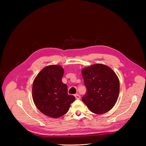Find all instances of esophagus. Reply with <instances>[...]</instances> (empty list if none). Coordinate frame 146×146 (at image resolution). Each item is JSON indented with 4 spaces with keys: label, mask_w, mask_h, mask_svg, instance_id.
<instances>
[{
    "label": "esophagus",
    "mask_w": 146,
    "mask_h": 146,
    "mask_svg": "<svg viewBox=\"0 0 146 146\" xmlns=\"http://www.w3.org/2000/svg\"><path fill=\"white\" fill-rule=\"evenodd\" d=\"M75 98H76V99H80V95L78 94H75Z\"/></svg>",
    "instance_id": "obj_1"
}]
</instances>
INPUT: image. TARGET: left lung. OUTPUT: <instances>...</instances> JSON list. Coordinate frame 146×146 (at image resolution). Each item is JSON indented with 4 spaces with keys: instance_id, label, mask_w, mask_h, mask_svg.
Returning <instances> with one entry per match:
<instances>
[{
    "instance_id": "8db88e82",
    "label": "left lung",
    "mask_w": 146,
    "mask_h": 146,
    "mask_svg": "<svg viewBox=\"0 0 146 146\" xmlns=\"http://www.w3.org/2000/svg\"><path fill=\"white\" fill-rule=\"evenodd\" d=\"M86 94L82 101L92 112L103 114L115 104L119 94V80L110 68L95 64L82 70Z\"/></svg>"
}]
</instances>
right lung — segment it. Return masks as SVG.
I'll return each instance as SVG.
<instances>
[{"label": "right lung", "instance_id": "add662e5", "mask_svg": "<svg viewBox=\"0 0 146 146\" xmlns=\"http://www.w3.org/2000/svg\"><path fill=\"white\" fill-rule=\"evenodd\" d=\"M63 74V68L60 65H49L34 80L33 101L41 112L49 117L63 116L75 100L73 95L68 94L67 85L62 82Z\"/></svg>", "mask_w": 146, "mask_h": 146}]
</instances>
